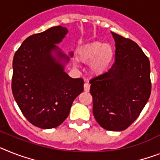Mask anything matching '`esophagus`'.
<instances>
[{"label": "esophagus", "mask_w": 160, "mask_h": 160, "mask_svg": "<svg viewBox=\"0 0 160 160\" xmlns=\"http://www.w3.org/2000/svg\"><path fill=\"white\" fill-rule=\"evenodd\" d=\"M84 89L85 92H88V91H89V89H90V85H89L88 83H85V84H84Z\"/></svg>", "instance_id": "1"}]
</instances>
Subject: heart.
Here are the masks:
<instances>
[{"instance_id":"obj_1","label":"heart","mask_w":160,"mask_h":160,"mask_svg":"<svg viewBox=\"0 0 160 160\" xmlns=\"http://www.w3.org/2000/svg\"><path fill=\"white\" fill-rule=\"evenodd\" d=\"M115 53L112 47L104 43L93 42L83 47L80 51V58L84 63L88 64L92 76H100L109 70Z\"/></svg>"}]
</instances>
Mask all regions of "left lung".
Here are the masks:
<instances>
[{
    "mask_svg": "<svg viewBox=\"0 0 160 160\" xmlns=\"http://www.w3.org/2000/svg\"><path fill=\"white\" fill-rule=\"evenodd\" d=\"M115 62L102 76L90 80L92 113L99 125L123 131L139 116L151 92L150 61L138 44L111 32Z\"/></svg>",
    "mask_w": 160,
    "mask_h": 160,
    "instance_id": "8db88e82",
    "label": "left lung"
}]
</instances>
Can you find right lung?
<instances>
[{
    "label": "right lung",
    "mask_w": 160,
    "mask_h": 160,
    "mask_svg": "<svg viewBox=\"0 0 160 160\" xmlns=\"http://www.w3.org/2000/svg\"><path fill=\"white\" fill-rule=\"evenodd\" d=\"M68 28L56 26L28 37L13 59L12 92L22 113L33 125L56 128L68 118L73 101L84 90V80L65 72L73 52L57 45Z\"/></svg>",
    "instance_id": "right-lung-1"
}]
</instances>
